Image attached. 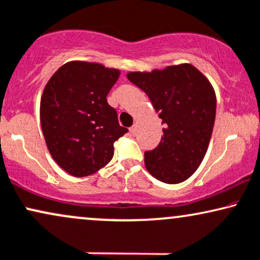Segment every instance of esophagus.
I'll list each match as a JSON object with an SVG mask.
<instances>
[{
    "label": "esophagus",
    "instance_id": "obj_1",
    "mask_svg": "<svg viewBox=\"0 0 260 260\" xmlns=\"http://www.w3.org/2000/svg\"><path fill=\"white\" fill-rule=\"evenodd\" d=\"M129 132H131V134H132V136H136V134H137V126H136V124L129 128Z\"/></svg>",
    "mask_w": 260,
    "mask_h": 260
}]
</instances>
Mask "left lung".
<instances>
[{"instance_id": "obj_1", "label": "left lung", "mask_w": 260, "mask_h": 260, "mask_svg": "<svg viewBox=\"0 0 260 260\" xmlns=\"http://www.w3.org/2000/svg\"><path fill=\"white\" fill-rule=\"evenodd\" d=\"M127 78L149 96L164 124L158 146L144 154L146 169L162 182L185 181L198 169L211 139L216 117L213 87L189 63L150 73L132 72Z\"/></svg>"}]
</instances>
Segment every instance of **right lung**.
<instances>
[{"label":"right lung","mask_w":260,"mask_h":260,"mask_svg":"<svg viewBox=\"0 0 260 260\" xmlns=\"http://www.w3.org/2000/svg\"><path fill=\"white\" fill-rule=\"evenodd\" d=\"M119 75L103 64L72 61L45 85L42 131L52 158L71 175L87 176L107 166L114 143L128 132L107 101Z\"/></svg>","instance_id":"obj_1"}]
</instances>
